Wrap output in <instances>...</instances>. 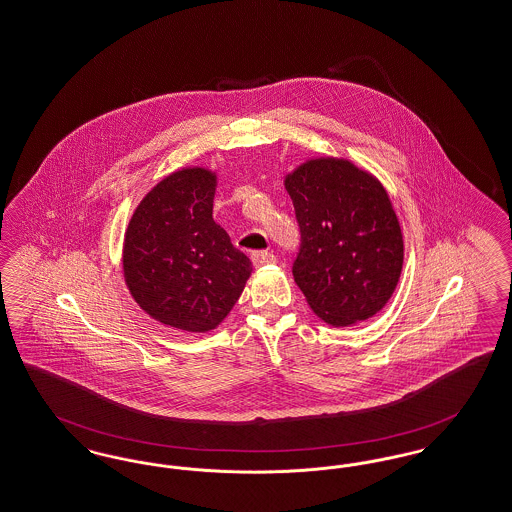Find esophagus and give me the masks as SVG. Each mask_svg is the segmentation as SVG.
<instances>
[{"instance_id": "34e87169", "label": "esophagus", "mask_w": 512, "mask_h": 512, "mask_svg": "<svg viewBox=\"0 0 512 512\" xmlns=\"http://www.w3.org/2000/svg\"><path fill=\"white\" fill-rule=\"evenodd\" d=\"M251 261L255 266L274 265L276 263V255L268 253V251H253L251 253Z\"/></svg>"}]
</instances>
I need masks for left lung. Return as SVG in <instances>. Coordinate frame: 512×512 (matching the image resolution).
Returning a JSON list of instances; mask_svg holds the SVG:
<instances>
[{
	"label": "left lung",
	"instance_id": "1",
	"mask_svg": "<svg viewBox=\"0 0 512 512\" xmlns=\"http://www.w3.org/2000/svg\"><path fill=\"white\" fill-rule=\"evenodd\" d=\"M301 247L293 278L335 328L369 320L389 303L404 240L385 186L343 158H314L286 175Z\"/></svg>",
	"mask_w": 512,
	"mask_h": 512
}]
</instances>
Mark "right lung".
Masks as SVG:
<instances>
[{"label": "right lung", "instance_id": "add662e5", "mask_svg": "<svg viewBox=\"0 0 512 512\" xmlns=\"http://www.w3.org/2000/svg\"><path fill=\"white\" fill-rule=\"evenodd\" d=\"M215 186L205 167L179 169L144 196L125 230L129 293L169 328H217L251 276V261L213 221Z\"/></svg>", "mask_w": 512, "mask_h": 512}]
</instances>
